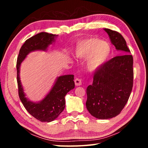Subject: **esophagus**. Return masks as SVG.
<instances>
[{
    "label": "esophagus",
    "mask_w": 148,
    "mask_h": 148,
    "mask_svg": "<svg viewBox=\"0 0 148 148\" xmlns=\"http://www.w3.org/2000/svg\"><path fill=\"white\" fill-rule=\"evenodd\" d=\"M75 84L76 86H81V84H82V82H81V79H79V78H76V79L74 80Z\"/></svg>",
    "instance_id": "34e87169"
}]
</instances>
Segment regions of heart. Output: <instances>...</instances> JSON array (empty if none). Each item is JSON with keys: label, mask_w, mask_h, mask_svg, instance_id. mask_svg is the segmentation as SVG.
I'll use <instances>...</instances> for the list:
<instances>
[{"label": "heart", "mask_w": 148, "mask_h": 148, "mask_svg": "<svg viewBox=\"0 0 148 148\" xmlns=\"http://www.w3.org/2000/svg\"><path fill=\"white\" fill-rule=\"evenodd\" d=\"M110 44L97 37H92L77 43L75 55L78 58L88 60L86 69L90 72H95L108 61L111 54Z\"/></svg>", "instance_id": "1"}]
</instances>
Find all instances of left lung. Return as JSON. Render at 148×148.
Wrapping results in <instances>:
<instances>
[{"mask_svg":"<svg viewBox=\"0 0 148 148\" xmlns=\"http://www.w3.org/2000/svg\"><path fill=\"white\" fill-rule=\"evenodd\" d=\"M103 30L116 50L124 55L115 56L97 71L92 84L87 87L86 106L95 118L108 119L118 115L129 99L133 86V57L120 34Z\"/></svg>","mask_w":148,"mask_h":148,"instance_id":"obj_1","label":"left lung"}]
</instances>
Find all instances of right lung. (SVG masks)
<instances>
[{
	"mask_svg": "<svg viewBox=\"0 0 148 148\" xmlns=\"http://www.w3.org/2000/svg\"><path fill=\"white\" fill-rule=\"evenodd\" d=\"M58 35L40 32L27 39L21 46L17 59V82L18 94L25 108L30 114L42 122L54 121L64 111L65 106V97L74 88V75H64L56 77L49 92L38 102H34L27 97L20 80L21 63L30 53L36 51H46L48 47L54 43Z\"/></svg>",
	"mask_w": 148,
	"mask_h": 148,
	"instance_id": "obj_1",
	"label": "right lung"
}]
</instances>
